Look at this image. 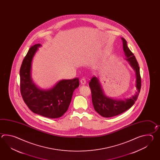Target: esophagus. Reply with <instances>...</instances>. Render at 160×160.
<instances>
[{"label": "esophagus", "mask_w": 160, "mask_h": 160, "mask_svg": "<svg viewBox=\"0 0 160 160\" xmlns=\"http://www.w3.org/2000/svg\"><path fill=\"white\" fill-rule=\"evenodd\" d=\"M81 83L82 85H85L86 83V78H82L81 79Z\"/></svg>", "instance_id": "esophagus-1"}]
</instances>
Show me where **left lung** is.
<instances>
[{
    "label": "left lung",
    "mask_w": 160,
    "mask_h": 160,
    "mask_svg": "<svg viewBox=\"0 0 160 160\" xmlns=\"http://www.w3.org/2000/svg\"><path fill=\"white\" fill-rule=\"evenodd\" d=\"M123 48L126 60L136 72L137 92L135 95L130 98L115 99L106 96L102 90L98 78L92 77L89 82V86L92 92V102L95 111L103 117L109 118L119 115L130 109L134 104L139 95L141 87V79L139 67L135 56L128 47L127 42L121 38Z\"/></svg>",
    "instance_id": "1"
}]
</instances>
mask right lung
<instances>
[{
	"mask_svg": "<svg viewBox=\"0 0 160 160\" xmlns=\"http://www.w3.org/2000/svg\"><path fill=\"white\" fill-rule=\"evenodd\" d=\"M41 44H35L28 51L20 69L21 92L23 99L32 112L49 118H57L68 110L73 92L78 88V78L62 79L52 88H38L31 78V64Z\"/></svg>",
	"mask_w": 160,
	"mask_h": 160,
	"instance_id": "right-lung-1",
	"label": "right lung"
}]
</instances>
